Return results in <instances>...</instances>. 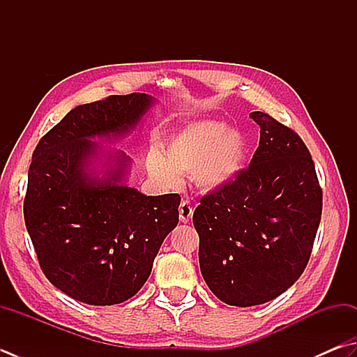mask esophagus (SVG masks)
Segmentation results:
<instances>
[{"instance_id":"1","label":"esophagus","mask_w":357,"mask_h":357,"mask_svg":"<svg viewBox=\"0 0 357 357\" xmlns=\"http://www.w3.org/2000/svg\"><path fill=\"white\" fill-rule=\"evenodd\" d=\"M178 213H180V220L183 222V224H188V222H190V220L192 219V213H194V210H192V206H191L190 202H188V200L181 202Z\"/></svg>"}]
</instances>
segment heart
Masks as SVG:
<instances>
[{"instance_id":"1","label":"heart","mask_w":357,"mask_h":357,"mask_svg":"<svg viewBox=\"0 0 357 357\" xmlns=\"http://www.w3.org/2000/svg\"><path fill=\"white\" fill-rule=\"evenodd\" d=\"M247 163V141L218 119H199L167 139L163 155L146 158L149 177L165 188H178L181 174H192L202 191H219L236 180Z\"/></svg>"}]
</instances>
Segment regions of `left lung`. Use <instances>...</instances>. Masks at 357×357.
Wrapping results in <instances>:
<instances>
[{
	"mask_svg": "<svg viewBox=\"0 0 357 357\" xmlns=\"http://www.w3.org/2000/svg\"><path fill=\"white\" fill-rule=\"evenodd\" d=\"M259 146L241 176L202 197L192 216L200 272L227 305H262L303 273L321 218V190L301 138L252 112Z\"/></svg>",
	"mask_w": 357,
	"mask_h": 357,
	"instance_id": "1",
	"label": "left lung"
}]
</instances>
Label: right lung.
Returning a JSON list of instances; mask_svg holds the SVG:
<instances>
[{
	"label": "right lung",
	"instance_id": "right-lung-1",
	"mask_svg": "<svg viewBox=\"0 0 357 357\" xmlns=\"http://www.w3.org/2000/svg\"><path fill=\"white\" fill-rule=\"evenodd\" d=\"M155 104L146 93L77 105L32 155L24 222L51 283L86 305L133 297L178 224V194L146 196L126 183L132 158L96 139L135 130Z\"/></svg>",
	"mask_w": 357,
	"mask_h": 357
}]
</instances>
